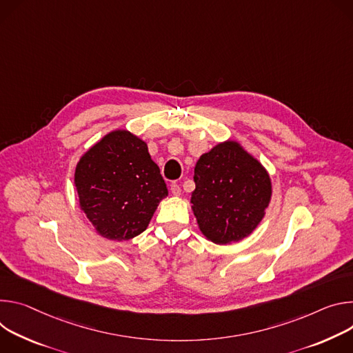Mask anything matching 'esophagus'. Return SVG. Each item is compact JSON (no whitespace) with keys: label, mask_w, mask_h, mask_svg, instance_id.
<instances>
[{"label":"esophagus","mask_w":353,"mask_h":353,"mask_svg":"<svg viewBox=\"0 0 353 353\" xmlns=\"http://www.w3.org/2000/svg\"><path fill=\"white\" fill-rule=\"evenodd\" d=\"M170 190H171V193L174 194V196H181V188H179L178 183H171Z\"/></svg>","instance_id":"obj_1"}]
</instances>
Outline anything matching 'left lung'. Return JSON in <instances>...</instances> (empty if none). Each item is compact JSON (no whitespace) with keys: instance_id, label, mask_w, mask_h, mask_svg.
<instances>
[{"instance_id":"left-lung-1","label":"left lung","mask_w":353,"mask_h":353,"mask_svg":"<svg viewBox=\"0 0 353 353\" xmlns=\"http://www.w3.org/2000/svg\"><path fill=\"white\" fill-rule=\"evenodd\" d=\"M193 181L192 212L203 236L220 245L248 237L272 199L269 172L236 140L202 154Z\"/></svg>"}]
</instances>
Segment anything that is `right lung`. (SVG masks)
<instances>
[{
    "mask_svg": "<svg viewBox=\"0 0 353 353\" xmlns=\"http://www.w3.org/2000/svg\"><path fill=\"white\" fill-rule=\"evenodd\" d=\"M74 185L80 208L95 231L112 241H128L141 234L168 196L147 143L126 129L109 132L81 155Z\"/></svg>",
    "mask_w": 353,
    "mask_h": 353,
    "instance_id": "1",
    "label": "right lung"
}]
</instances>
